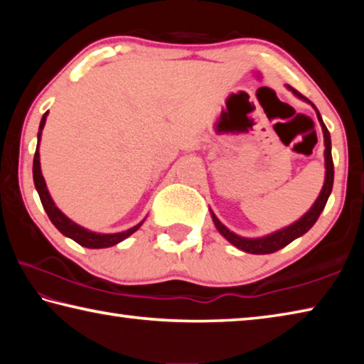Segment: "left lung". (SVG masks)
Masks as SVG:
<instances>
[{"label": "left lung", "mask_w": 364, "mask_h": 364, "mask_svg": "<svg viewBox=\"0 0 364 364\" xmlns=\"http://www.w3.org/2000/svg\"><path fill=\"white\" fill-rule=\"evenodd\" d=\"M287 90H291L292 93L300 97V100H304L305 102L311 104L313 109L316 110V117L319 120V125L323 128V136H324V165H326V176H324V184H323V189L321 193H319L318 199L315 200V204L311 205L310 210H308L304 217L299 218L297 221H294L292 225H289L286 228H282V230H278L274 232L268 234V236H263V237H242V236H237L236 232H232L228 230V228L221 223V221L215 217V213L210 210L212 215V220L215 226H217L218 232L223 236L225 239H228L234 247L241 249L244 252H247V254H255V255H264V254H273V252L279 250L282 247H286L287 244H291L294 239H297L300 236H304V234L310 230V228L316 223V220L319 218V215L324 210L326 207V202H328L329 196H331V191H332V184H334V164H332V154H331V134L328 132V128H326L324 122L321 119V114L318 112V109L315 107V104H313L310 100H306L305 96H301L299 91H295L292 86L287 85Z\"/></svg>", "instance_id": "1"}]
</instances>
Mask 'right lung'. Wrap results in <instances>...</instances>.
<instances>
[{
    "mask_svg": "<svg viewBox=\"0 0 364 364\" xmlns=\"http://www.w3.org/2000/svg\"><path fill=\"white\" fill-rule=\"evenodd\" d=\"M46 117L48 112L41 117V122H40V130H38V144H36V151H35V157H33V183H35V188L38 191V196H40V200L43 204V208H45V212L48 213L49 220H51V223L58 228V230L64 234V236L70 237L75 241L77 244L83 245V247H88V249H106V247H112V245L122 242L123 239H127L128 236H132L134 231H138L141 225L144 223V220L138 223L136 226L130 228V230L127 231H122V232H110V234H104V232H95V231H90L86 230V228L77 225L75 221H72L67 215H64L63 212L59 210L54 204L51 194H49V191L46 188V183H45V178L41 175V167H40V139H41V132L43 128H45V123H46Z\"/></svg>",
    "mask_w": 364,
    "mask_h": 364,
    "instance_id": "1",
    "label": "right lung"
}]
</instances>
